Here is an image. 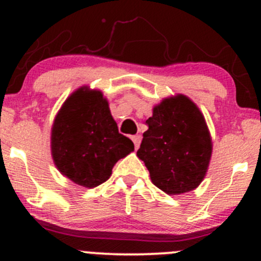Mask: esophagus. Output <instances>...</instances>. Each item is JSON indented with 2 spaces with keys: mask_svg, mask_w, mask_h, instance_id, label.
Instances as JSON below:
<instances>
[{
  "mask_svg": "<svg viewBox=\"0 0 261 261\" xmlns=\"http://www.w3.org/2000/svg\"><path fill=\"white\" fill-rule=\"evenodd\" d=\"M131 140H133V142H134V145H135V148H139V146H140V142H141V136L140 135H134L133 137H131Z\"/></svg>",
  "mask_w": 261,
  "mask_h": 261,
  "instance_id": "obj_1",
  "label": "esophagus"
}]
</instances>
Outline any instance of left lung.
Masks as SVG:
<instances>
[{"mask_svg":"<svg viewBox=\"0 0 261 261\" xmlns=\"http://www.w3.org/2000/svg\"><path fill=\"white\" fill-rule=\"evenodd\" d=\"M146 124L137 157L151 181L168 195L199 187L212 155L211 134L199 107L187 95H172L153 107Z\"/></svg>","mask_w":261,"mask_h":261,"instance_id":"left-lung-1","label":"left lung"}]
</instances>
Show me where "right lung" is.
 I'll return each mask as SVG.
<instances>
[{
	"label": "right lung",
	"mask_w": 261,
	"mask_h": 261,
	"mask_svg": "<svg viewBox=\"0 0 261 261\" xmlns=\"http://www.w3.org/2000/svg\"><path fill=\"white\" fill-rule=\"evenodd\" d=\"M133 151V141L119 134L99 89H76L54 119L53 161L62 175L81 187L92 189L107 181L116 162Z\"/></svg>",
	"instance_id": "right-lung-1"
}]
</instances>
